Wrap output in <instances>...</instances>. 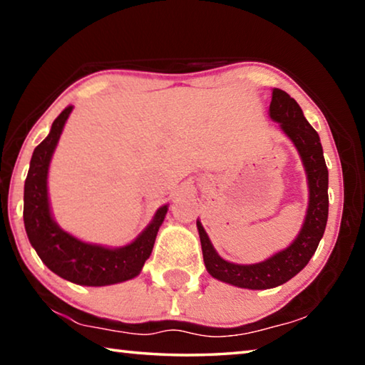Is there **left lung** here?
<instances>
[{"label": "left lung", "mask_w": 365, "mask_h": 365, "mask_svg": "<svg viewBox=\"0 0 365 365\" xmlns=\"http://www.w3.org/2000/svg\"><path fill=\"white\" fill-rule=\"evenodd\" d=\"M270 117L293 141L304 164L309 183V207L298 238L287 250L259 264L240 265L222 259L209 242L207 233L197 220L202 257L209 274L220 282L250 289H267L283 285L306 267L324 237L329 217V170H327L319 133L287 91L274 88L269 108Z\"/></svg>", "instance_id": "8db88e82"}]
</instances>
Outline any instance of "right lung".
I'll list each match as a JSON object with an SVG mask.
<instances>
[{
    "label": "right lung",
    "mask_w": 365,
    "mask_h": 365,
    "mask_svg": "<svg viewBox=\"0 0 365 365\" xmlns=\"http://www.w3.org/2000/svg\"><path fill=\"white\" fill-rule=\"evenodd\" d=\"M71 110L72 106H67L56 117L51 132L35 148L30 160L24 187V224L29 242L49 270L77 285L104 287L130 280L140 274L150 257L168 206L159 207L146 230L123 248L109 250L83 243L59 228L49 212L46 178L49 160Z\"/></svg>",
    "instance_id": "add662e5"
}]
</instances>
